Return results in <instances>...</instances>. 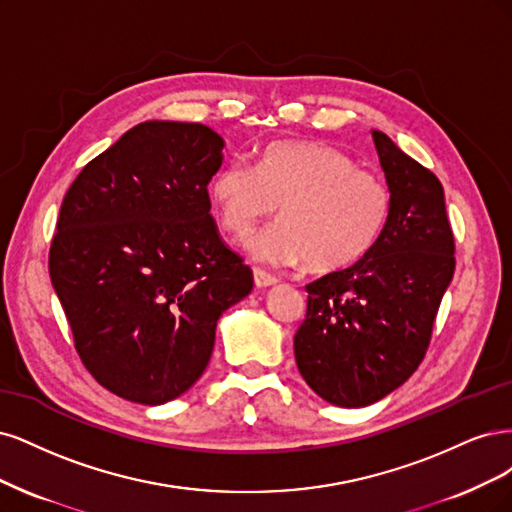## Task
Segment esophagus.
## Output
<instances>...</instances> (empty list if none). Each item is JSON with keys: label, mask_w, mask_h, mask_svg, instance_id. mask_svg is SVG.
Instances as JSON below:
<instances>
[{"label": "esophagus", "mask_w": 512, "mask_h": 512, "mask_svg": "<svg viewBox=\"0 0 512 512\" xmlns=\"http://www.w3.org/2000/svg\"><path fill=\"white\" fill-rule=\"evenodd\" d=\"M253 278H255V287H257V289H266V287L276 285V278H274L272 274H268V272L259 270V268L253 270Z\"/></svg>", "instance_id": "34e87169"}]
</instances>
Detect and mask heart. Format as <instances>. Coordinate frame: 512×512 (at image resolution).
Segmentation results:
<instances>
[{
    "label": "heart",
    "mask_w": 512,
    "mask_h": 512,
    "mask_svg": "<svg viewBox=\"0 0 512 512\" xmlns=\"http://www.w3.org/2000/svg\"><path fill=\"white\" fill-rule=\"evenodd\" d=\"M210 200L221 225L249 236L280 206V223L246 242L253 259L276 268L338 272L366 257L391 217V191L353 157L315 142H276L255 170L232 159L214 172Z\"/></svg>",
    "instance_id": "1"
}]
</instances>
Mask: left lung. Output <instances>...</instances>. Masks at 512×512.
Here are the masks:
<instances>
[{
	"instance_id": "8db88e82",
	"label": "left lung",
	"mask_w": 512,
	"mask_h": 512,
	"mask_svg": "<svg viewBox=\"0 0 512 512\" xmlns=\"http://www.w3.org/2000/svg\"><path fill=\"white\" fill-rule=\"evenodd\" d=\"M391 191V217L355 266L306 285L295 364L325 402L361 408L383 400L419 368L455 272V242L440 180L372 129Z\"/></svg>"
}]
</instances>
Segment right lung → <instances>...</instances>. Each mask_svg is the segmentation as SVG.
I'll return each mask as SVG.
<instances>
[{"mask_svg": "<svg viewBox=\"0 0 512 512\" xmlns=\"http://www.w3.org/2000/svg\"><path fill=\"white\" fill-rule=\"evenodd\" d=\"M225 140L202 123L144 121L89 161L63 197L48 270L93 378L146 406L208 366L217 321L253 289L210 217Z\"/></svg>", "mask_w": 512, "mask_h": 512, "instance_id": "right-lung-1", "label": "right lung"}]
</instances>
